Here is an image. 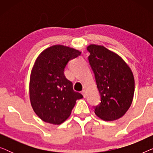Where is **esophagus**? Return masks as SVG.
Here are the masks:
<instances>
[{
    "instance_id": "1",
    "label": "esophagus",
    "mask_w": 153,
    "mask_h": 153,
    "mask_svg": "<svg viewBox=\"0 0 153 153\" xmlns=\"http://www.w3.org/2000/svg\"><path fill=\"white\" fill-rule=\"evenodd\" d=\"M81 93H82L83 97H86L87 93H86V91H85V90H83L82 92H81Z\"/></svg>"
}]
</instances>
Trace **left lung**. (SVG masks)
I'll use <instances>...</instances> for the list:
<instances>
[{
  "label": "left lung",
  "mask_w": 153,
  "mask_h": 153,
  "mask_svg": "<svg viewBox=\"0 0 153 153\" xmlns=\"http://www.w3.org/2000/svg\"><path fill=\"white\" fill-rule=\"evenodd\" d=\"M88 60L95 74L101 102L95 114L102 120H118L130 107L134 93V79L125 60L103 46L91 45Z\"/></svg>",
  "instance_id": "left-lung-1"
}]
</instances>
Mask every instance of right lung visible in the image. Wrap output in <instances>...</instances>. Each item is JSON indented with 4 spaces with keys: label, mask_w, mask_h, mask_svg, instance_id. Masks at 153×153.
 Segmentation results:
<instances>
[{
    "label": "right lung",
    "mask_w": 153,
    "mask_h": 153,
    "mask_svg": "<svg viewBox=\"0 0 153 153\" xmlns=\"http://www.w3.org/2000/svg\"><path fill=\"white\" fill-rule=\"evenodd\" d=\"M81 53L73 48L53 45L35 60L30 77V101L33 111L45 122L61 124L70 116L76 100L83 97L64 74L68 62Z\"/></svg>",
    "instance_id": "1"
}]
</instances>
